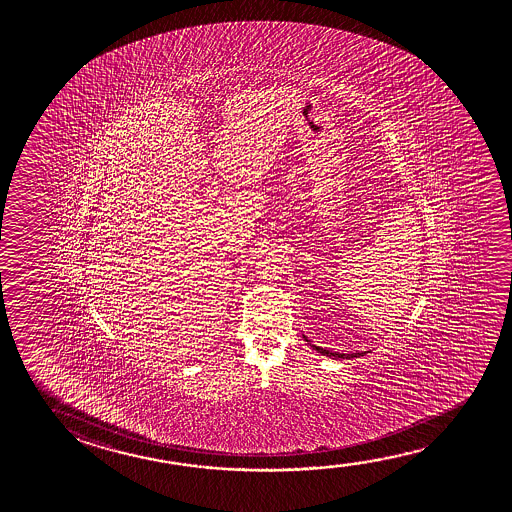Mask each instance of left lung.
<instances>
[{"instance_id": "obj_1", "label": "left lung", "mask_w": 512, "mask_h": 512, "mask_svg": "<svg viewBox=\"0 0 512 512\" xmlns=\"http://www.w3.org/2000/svg\"><path fill=\"white\" fill-rule=\"evenodd\" d=\"M305 341L310 344L309 339L305 337ZM316 352L321 353V355H327V357H337V359H353V357H359L357 353H337V352H328L325 348H319L316 344H310Z\"/></svg>"}]
</instances>
